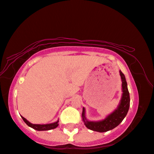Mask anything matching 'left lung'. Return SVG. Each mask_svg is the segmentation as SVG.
I'll return each mask as SVG.
<instances>
[{
    "instance_id": "1",
    "label": "left lung",
    "mask_w": 154,
    "mask_h": 154,
    "mask_svg": "<svg viewBox=\"0 0 154 154\" xmlns=\"http://www.w3.org/2000/svg\"><path fill=\"white\" fill-rule=\"evenodd\" d=\"M120 76L122 82V96H121L120 103L114 112L109 114L107 117L103 120L98 121H92L86 119L85 114V108L83 107L82 111V120H83L84 125L87 128L91 131L99 132V133H104L118 126L122 122L123 119L125 117L128 112L130 107V94L128 89L127 82L125 80V75L123 74L120 70Z\"/></svg>"
}]
</instances>
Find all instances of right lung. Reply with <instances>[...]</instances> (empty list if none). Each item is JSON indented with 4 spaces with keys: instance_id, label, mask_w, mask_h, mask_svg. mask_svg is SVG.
Wrapping results in <instances>:
<instances>
[{
    "instance_id": "add662e5",
    "label": "right lung",
    "mask_w": 154,
    "mask_h": 154,
    "mask_svg": "<svg viewBox=\"0 0 154 154\" xmlns=\"http://www.w3.org/2000/svg\"><path fill=\"white\" fill-rule=\"evenodd\" d=\"M21 118L23 119V120L24 122L26 123V124L29 125V127L32 128L36 131H49V130H52L56 128V127L58 125V120L56 122L51 123H47V124H33V123H31L29 122L27 119H26L24 117H23L21 116Z\"/></svg>"
}]
</instances>
